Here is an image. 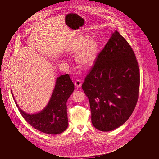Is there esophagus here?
Wrapping results in <instances>:
<instances>
[{"label": "esophagus", "mask_w": 159, "mask_h": 159, "mask_svg": "<svg viewBox=\"0 0 159 159\" xmlns=\"http://www.w3.org/2000/svg\"><path fill=\"white\" fill-rule=\"evenodd\" d=\"M82 80L80 79H77V80L75 82V86L77 87H80L82 86Z\"/></svg>", "instance_id": "obj_1"}]
</instances>
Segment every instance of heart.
Masks as SVG:
<instances>
[{
	"label": "heart",
	"mask_w": 159,
	"mask_h": 159,
	"mask_svg": "<svg viewBox=\"0 0 159 159\" xmlns=\"http://www.w3.org/2000/svg\"><path fill=\"white\" fill-rule=\"evenodd\" d=\"M77 53L76 60L79 64L83 67L91 66L96 58L98 49V43L94 39H89L82 37L76 39L72 43L70 50L73 52Z\"/></svg>",
	"instance_id": "heart-1"
}]
</instances>
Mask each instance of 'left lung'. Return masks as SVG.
I'll return each mask as SVG.
<instances>
[{"label":"left lung","mask_w":159,"mask_h":159,"mask_svg":"<svg viewBox=\"0 0 159 159\" xmlns=\"http://www.w3.org/2000/svg\"><path fill=\"white\" fill-rule=\"evenodd\" d=\"M140 72L130 45L116 31L87 75L82 89L98 130H114L129 119L139 93Z\"/></svg>","instance_id":"8db88e82"}]
</instances>
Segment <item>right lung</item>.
Wrapping results in <instances>:
<instances>
[{
	"label": "right lung",
	"mask_w": 159,
	"mask_h": 159,
	"mask_svg": "<svg viewBox=\"0 0 159 159\" xmlns=\"http://www.w3.org/2000/svg\"><path fill=\"white\" fill-rule=\"evenodd\" d=\"M68 74L57 79L55 87L48 105L40 112L29 114L22 111L15 101L21 115L29 124L43 133L57 135L66 129L68 126L66 102L75 88ZM15 100L13 93L11 92Z\"/></svg>",
	"instance_id": "1"
}]
</instances>
